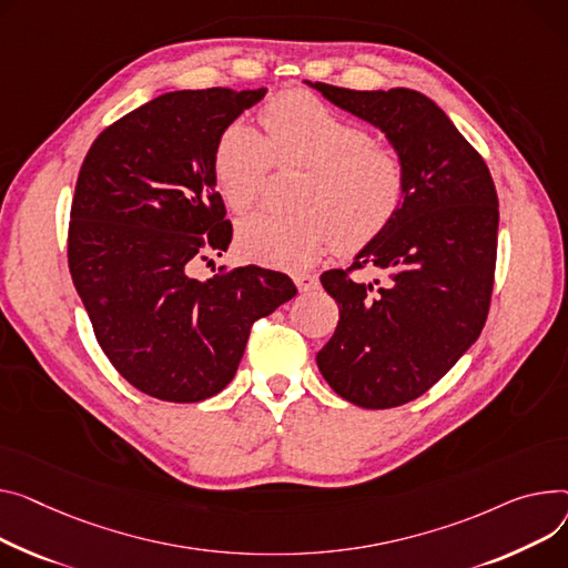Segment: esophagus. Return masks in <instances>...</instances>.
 <instances>
[{"label": "esophagus", "instance_id": "1", "mask_svg": "<svg viewBox=\"0 0 568 568\" xmlns=\"http://www.w3.org/2000/svg\"><path fill=\"white\" fill-rule=\"evenodd\" d=\"M292 278H294L298 292H311V290H315L317 283H320L315 274H306V272H296Z\"/></svg>", "mask_w": 568, "mask_h": 568}]
</instances>
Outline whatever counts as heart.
Segmentation results:
<instances>
[{
	"mask_svg": "<svg viewBox=\"0 0 568 568\" xmlns=\"http://www.w3.org/2000/svg\"><path fill=\"white\" fill-rule=\"evenodd\" d=\"M264 136L244 123L225 128L214 148L216 189L233 212H246L278 166H304L296 207L255 212L237 225V248L267 267H306L331 244L354 253L379 237L406 199V166L369 130L339 116L306 91H285L260 111Z\"/></svg>",
	"mask_w": 568,
	"mask_h": 568,
	"instance_id": "b5f03b06",
	"label": "heart"
}]
</instances>
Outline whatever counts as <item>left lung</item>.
Masks as SVG:
<instances>
[{
    "label": "left lung",
    "instance_id": "1",
    "mask_svg": "<svg viewBox=\"0 0 568 568\" xmlns=\"http://www.w3.org/2000/svg\"><path fill=\"white\" fill-rule=\"evenodd\" d=\"M379 128L406 166V199L349 270L322 274L339 322L317 354L326 384L363 408L425 395L479 337L498 251V194L477 150L427 95L306 82ZM372 266L369 284L353 276Z\"/></svg>",
    "mask_w": 568,
    "mask_h": 568
}]
</instances>
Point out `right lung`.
<instances>
[{"label":"right lung","instance_id":"right-lung-1","mask_svg":"<svg viewBox=\"0 0 568 568\" xmlns=\"http://www.w3.org/2000/svg\"><path fill=\"white\" fill-rule=\"evenodd\" d=\"M267 89L173 91L109 125L89 148L70 207L68 267L98 345L136 390L201 402L233 382L253 322L296 294L287 274L194 264L221 255L233 223L214 148Z\"/></svg>","mask_w":568,"mask_h":568}]
</instances>
